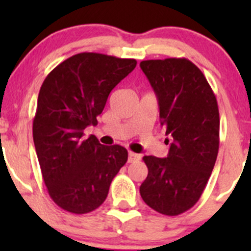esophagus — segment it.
<instances>
[{"label":"esophagus","instance_id":"esophagus-1","mask_svg":"<svg viewBox=\"0 0 251 251\" xmlns=\"http://www.w3.org/2000/svg\"><path fill=\"white\" fill-rule=\"evenodd\" d=\"M140 159H141V156L138 155V154L132 153V151H130V153H128V163H135V161H138Z\"/></svg>","mask_w":251,"mask_h":251}]
</instances>
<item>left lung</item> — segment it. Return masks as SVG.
Instances as JSON below:
<instances>
[{
    "label": "left lung",
    "mask_w": 251,
    "mask_h": 251,
    "mask_svg": "<svg viewBox=\"0 0 251 251\" xmlns=\"http://www.w3.org/2000/svg\"><path fill=\"white\" fill-rule=\"evenodd\" d=\"M159 103L160 125L170 149L166 158L143 156L148 176L142 199L155 211L177 216L196 205L215 166L220 144V114L214 91L186 58L141 62Z\"/></svg>",
    "instance_id": "8db88e82"
}]
</instances>
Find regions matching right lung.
Returning a JSON list of instances; mask_svg holds the SVG:
<instances>
[{"label": "right lung", "instance_id": "add662e5", "mask_svg": "<svg viewBox=\"0 0 251 251\" xmlns=\"http://www.w3.org/2000/svg\"><path fill=\"white\" fill-rule=\"evenodd\" d=\"M136 59L83 52L45 78L32 123L35 149L50 199L72 214L103 204L111 181L127 161L119 144L103 146L83 130L97 125L108 96L136 68Z\"/></svg>", "mask_w": 251, "mask_h": 251}]
</instances>
